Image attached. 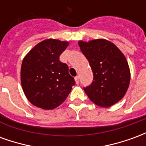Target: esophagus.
Here are the masks:
<instances>
[{"label": "esophagus", "instance_id": "obj_1", "mask_svg": "<svg viewBox=\"0 0 146 146\" xmlns=\"http://www.w3.org/2000/svg\"><path fill=\"white\" fill-rule=\"evenodd\" d=\"M75 81H76V84H79V76H76V77H75Z\"/></svg>", "mask_w": 146, "mask_h": 146}]
</instances>
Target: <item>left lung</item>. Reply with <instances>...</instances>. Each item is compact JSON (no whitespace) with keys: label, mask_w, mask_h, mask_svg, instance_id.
Listing matches in <instances>:
<instances>
[{"label":"left lung","mask_w":146,"mask_h":146,"mask_svg":"<svg viewBox=\"0 0 146 146\" xmlns=\"http://www.w3.org/2000/svg\"><path fill=\"white\" fill-rule=\"evenodd\" d=\"M80 48L88 60L94 78L84 88L90 100L98 106L110 107L125 95L131 79L127 61L119 48L105 39L80 40Z\"/></svg>","instance_id":"obj_1"}]
</instances>
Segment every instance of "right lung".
Instances as JSON below:
<instances>
[{
	"mask_svg": "<svg viewBox=\"0 0 146 146\" xmlns=\"http://www.w3.org/2000/svg\"><path fill=\"white\" fill-rule=\"evenodd\" d=\"M69 42L47 39L33 48L21 66V84L27 99L36 107L53 110L69 95L75 80L59 56Z\"/></svg>",
	"mask_w": 146,
	"mask_h": 146,
	"instance_id": "obj_1",
	"label": "right lung"
}]
</instances>
